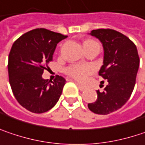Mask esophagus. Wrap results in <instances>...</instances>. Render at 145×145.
Returning <instances> with one entry per match:
<instances>
[{
	"instance_id": "obj_1",
	"label": "esophagus",
	"mask_w": 145,
	"mask_h": 145,
	"mask_svg": "<svg viewBox=\"0 0 145 145\" xmlns=\"http://www.w3.org/2000/svg\"><path fill=\"white\" fill-rule=\"evenodd\" d=\"M76 85H77V86H78L79 89H80L81 91H83V90H85V89H86V87L82 86L81 85H80V84H78V83H76Z\"/></svg>"
}]
</instances>
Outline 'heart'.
I'll return each instance as SVG.
<instances>
[{
	"label": "heart",
	"instance_id": "obj_1",
	"mask_svg": "<svg viewBox=\"0 0 145 145\" xmlns=\"http://www.w3.org/2000/svg\"><path fill=\"white\" fill-rule=\"evenodd\" d=\"M95 42L93 40H86L85 43ZM95 69L92 65L87 64H76L66 69V73L72 78L79 80L84 81L88 75L94 72Z\"/></svg>",
	"mask_w": 145,
	"mask_h": 145
}]
</instances>
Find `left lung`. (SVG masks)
<instances>
[{
  "instance_id": "obj_1",
  "label": "left lung",
  "mask_w": 145,
  "mask_h": 145,
  "mask_svg": "<svg viewBox=\"0 0 145 145\" xmlns=\"http://www.w3.org/2000/svg\"><path fill=\"white\" fill-rule=\"evenodd\" d=\"M89 35L103 46L104 59L99 74L107 80L108 85L103 92L97 90V99L88 107L95 114H108L120 109L133 92L139 67L138 50L127 36L114 30H93Z\"/></svg>"
}]
</instances>
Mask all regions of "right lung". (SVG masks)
<instances>
[{"mask_svg": "<svg viewBox=\"0 0 145 145\" xmlns=\"http://www.w3.org/2000/svg\"><path fill=\"white\" fill-rule=\"evenodd\" d=\"M67 35L38 28L12 45L8 58L9 82L16 100L27 110L41 114L52 109L61 95L65 80L42 78L45 65L53 59L57 44Z\"/></svg>", "mask_w": 145, "mask_h": 145, "instance_id": "1", "label": "right lung"}]
</instances>
